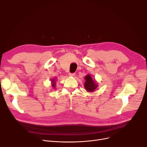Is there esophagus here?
<instances>
[{
  "instance_id": "34e87169",
  "label": "esophagus",
  "mask_w": 147,
  "mask_h": 147,
  "mask_svg": "<svg viewBox=\"0 0 147 147\" xmlns=\"http://www.w3.org/2000/svg\"><path fill=\"white\" fill-rule=\"evenodd\" d=\"M75 74H76L75 73H69L68 75H69V76H71V77H74V76H75Z\"/></svg>"
}]
</instances>
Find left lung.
Listing matches in <instances>:
<instances>
[{
  "label": "left lung",
  "instance_id": "8db88e82",
  "mask_svg": "<svg viewBox=\"0 0 147 147\" xmlns=\"http://www.w3.org/2000/svg\"><path fill=\"white\" fill-rule=\"evenodd\" d=\"M85 79V83L84 84V87L85 89L88 92H94L98 87V84L95 82L94 80L92 79L90 74H88L84 77Z\"/></svg>",
  "mask_w": 147,
  "mask_h": 147
}]
</instances>
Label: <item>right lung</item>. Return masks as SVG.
Instances as JSON below:
<instances>
[{
	"mask_svg": "<svg viewBox=\"0 0 147 147\" xmlns=\"http://www.w3.org/2000/svg\"><path fill=\"white\" fill-rule=\"evenodd\" d=\"M52 86L53 88H55V79H52Z\"/></svg>",
	"mask_w": 147,
	"mask_h": 147,
	"instance_id": "obj_1",
	"label": "right lung"
}]
</instances>
